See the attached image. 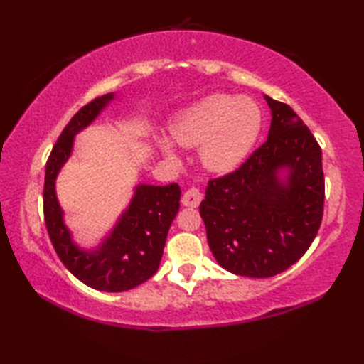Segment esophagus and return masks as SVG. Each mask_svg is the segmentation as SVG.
Listing matches in <instances>:
<instances>
[{
    "instance_id": "34e87169",
    "label": "esophagus",
    "mask_w": 364,
    "mask_h": 364,
    "mask_svg": "<svg viewBox=\"0 0 364 364\" xmlns=\"http://www.w3.org/2000/svg\"><path fill=\"white\" fill-rule=\"evenodd\" d=\"M202 198H203L202 192H200V191L196 189V188H191V189H188V191L183 194L181 203H183V206L197 208V206L200 205V202H202Z\"/></svg>"
}]
</instances>
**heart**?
I'll use <instances>...</instances> for the list:
<instances>
[{
    "instance_id": "1",
    "label": "heart",
    "mask_w": 364,
    "mask_h": 364,
    "mask_svg": "<svg viewBox=\"0 0 364 364\" xmlns=\"http://www.w3.org/2000/svg\"><path fill=\"white\" fill-rule=\"evenodd\" d=\"M261 129V111L249 98L213 94L181 111L170 123L178 145H200V159L211 172L227 173L249 156ZM167 159H175L172 144L159 141Z\"/></svg>"
}]
</instances>
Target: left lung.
<instances>
[{"label": "left lung", "instance_id": "1", "mask_svg": "<svg viewBox=\"0 0 364 364\" xmlns=\"http://www.w3.org/2000/svg\"><path fill=\"white\" fill-rule=\"evenodd\" d=\"M264 98L267 141L235 172L210 180L200 205L215 261L252 278L274 277L304 257L326 198L318 141L288 105Z\"/></svg>", "mask_w": 364, "mask_h": 364}]
</instances>
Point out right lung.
<instances>
[{
    "instance_id": "add662e5",
    "label": "right lung",
    "mask_w": 364,
    "mask_h": 364,
    "mask_svg": "<svg viewBox=\"0 0 364 364\" xmlns=\"http://www.w3.org/2000/svg\"><path fill=\"white\" fill-rule=\"evenodd\" d=\"M112 100L114 94H106L82 106L54 144L45 168L43 215L59 259L80 282L98 291L122 292L146 282L158 270L168 228L180 210L181 189L176 183L139 184L129 206L97 249L84 250L73 242L56 197V178L70 158L75 136Z\"/></svg>"
}]
</instances>
